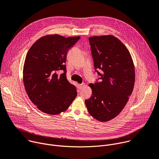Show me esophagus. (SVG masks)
Segmentation results:
<instances>
[{
    "mask_svg": "<svg viewBox=\"0 0 159 159\" xmlns=\"http://www.w3.org/2000/svg\"><path fill=\"white\" fill-rule=\"evenodd\" d=\"M85 86V84L84 83H82V84H79V89H82Z\"/></svg>",
    "mask_w": 159,
    "mask_h": 159,
    "instance_id": "34e87169",
    "label": "esophagus"
}]
</instances>
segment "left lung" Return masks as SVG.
<instances>
[{"label":"left lung","instance_id":"8db88e82","mask_svg":"<svg viewBox=\"0 0 159 159\" xmlns=\"http://www.w3.org/2000/svg\"><path fill=\"white\" fill-rule=\"evenodd\" d=\"M89 40L95 70L100 80L89 84L92 96L85 103L93 117L106 122L117 116L132 94L134 66L131 54L117 37L94 36Z\"/></svg>","mask_w":159,"mask_h":159}]
</instances>
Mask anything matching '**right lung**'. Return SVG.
Here are the masks:
<instances>
[{
  "instance_id": "obj_1",
  "label": "right lung",
  "mask_w": 159,
  "mask_h": 159,
  "mask_svg": "<svg viewBox=\"0 0 159 159\" xmlns=\"http://www.w3.org/2000/svg\"><path fill=\"white\" fill-rule=\"evenodd\" d=\"M80 38L48 35L38 39L28 50L23 66V83L31 102L42 112L59 114L76 98L75 86L66 79L65 63L68 49ZM60 70L63 73L60 75Z\"/></svg>"
}]
</instances>
